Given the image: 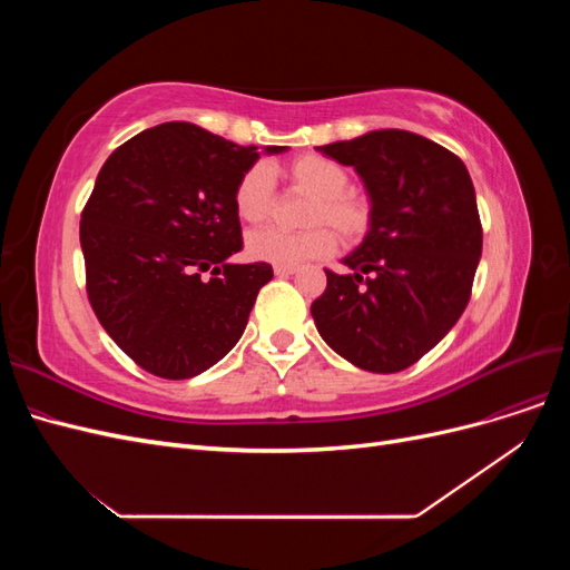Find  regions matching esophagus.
I'll use <instances>...</instances> for the list:
<instances>
[{"instance_id": "esophagus-1", "label": "esophagus", "mask_w": 570, "mask_h": 570, "mask_svg": "<svg viewBox=\"0 0 570 570\" xmlns=\"http://www.w3.org/2000/svg\"><path fill=\"white\" fill-rule=\"evenodd\" d=\"M275 275H292V273H297L299 268L297 266H283V264H275Z\"/></svg>"}]
</instances>
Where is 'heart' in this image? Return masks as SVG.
I'll use <instances>...</instances> for the list:
<instances>
[{
	"mask_svg": "<svg viewBox=\"0 0 570 570\" xmlns=\"http://www.w3.org/2000/svg\"><path fill=\"white\" fill-rule=\"evenodd\" d=\"M287 183L297 193L312 195L304 223L308 228L287 230H258L247 239V249L254 258L283 266H299L316 258L331 256L337 247V237L347 245L364 239L373 226V199L364 189L350 185V170L333 159L306 154L285 166ZM235 212L249 226H264L275 214V176L271 166H249L235 187Z\"/></svg>",
	"mask_w": 570,
	"mask_h": 570,
	"instance_id": "1",
	"label": "heart"
}]
</instances>
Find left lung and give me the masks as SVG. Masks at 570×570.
<instances>
[{
	"mask_svg": "<svg viewBox=\"0 0 570 570\" xmlns=\"http://www.w3.org/2000/svg\"><path fill=\"white\" fill-rule=\"evenodd\" d=\"M318 149L364 178L373 226L344 258L352 273L325 268L314 323L354 366L404 371L452 331L471 299L482 254L471 176L456 154L409 130H373Z\"/></svg>",
	"mask_w": 570,
	"mask_h": 570,
	"instance_id": "8db88e82",
	"label": "left lung"
}]
</instances>
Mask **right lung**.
I'll return each instance as SVG.
<instances>
[{"mask_svg": "<svg viewBox=\"0 0 570 570\" xmlns=\"http://www.w3.org/2000/svg\"><path fill=\"white\" fill-rule=\"evenodd\" d=\"M256 157L193 124H161L99 170L80 214L85 289L109 337L151 375L185 381L212 368L273 278L266 262H226L245 247L233 197Z\"/></svg>", "mask_w": 570, "mask_h": 570, "instance_id": "add662e5", "label": "right lung"}]
</instances>
